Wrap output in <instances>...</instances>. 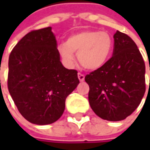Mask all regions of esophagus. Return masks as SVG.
Masks as SVG:
<instances>
[{
    "mask_svg": "<svg viewBox=\"0 0 150 150\" xmlns=\"http://www.w3.org/2000/svg\"><path fill=\"white\" fill-rule=\"evenodd\" d=\"M78 79H79L80 81H83L85 80V76H84V75L79 73V74H78Z\"/></svg>",
    "mask_w": 150,
    "mask_h": 150,
    "instance_id": "1",
    "label": "esophagus"
}]
</instances>
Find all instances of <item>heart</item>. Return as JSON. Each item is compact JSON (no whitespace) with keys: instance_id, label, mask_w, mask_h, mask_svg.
I'll use <instances>...</instances> for the list:
<instances>
[{"instance_id":"b5f03b06","label":"heart","mask_w":150,"mask_h":150,"mask_svg":"<svg viewBox=\"0 0 150 150\" xmlns=\"http://www.w3.org/2000/svg\"><path fill=\"white\" fill-rule=\"evenodd\" d=\"M114 41L105 31L82 30L71 35L58 47L63 63L72 68L75 64V54L81 65L88 70H96L103 67L112 54Z\"/></svg>"}]
</instances>
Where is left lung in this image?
Returning <instances> with one entry per match:
<instances>
[{"label": "left lung", "instance_id": "obj_1", "mask_svg": "<svg viewBox=\"0 0 150 150\" xmlns=\"http://www.w3.org/2000/svg\"><path fill=\"white\" fill-rule=\"evenodd\" d=\"M88 102L102 119L118 122L130 115L145 93V64L135 42L126 34L114 35L113 56L85 77Z\"/></svg>", "mask_w": 150, "mask_h": 150}]
</instances>
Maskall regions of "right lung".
<instances>
[{"label":"right lung","mask_w":150,"mask_h":150,"mask_svg":"<svg viewBox=\"0 0 150 150\" xmlns=\"http://www.w3.org/2000/svg\"><path fill=\"white\" fill-rule=\"evenodd\" d=\"M79 83L77 71L61 62L51 27L27 34L9 55L8 91L21 115L31 123L56 122L67 96Z\"/></svg>","instance_id":"add662e5"}]
</instances>
